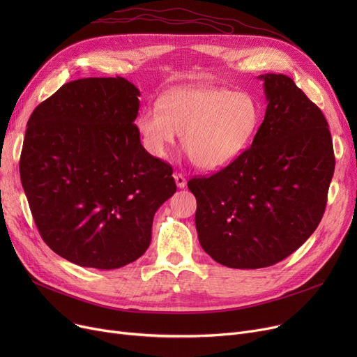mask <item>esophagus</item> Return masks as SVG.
Masks as SVG:
<instances>
[{
  "instance_id": "34e87169",
  "label": "esophagus",
  "mask_w": 357,
  "mask_h": 357,
  "mask_svg": "<svg viewBox=\"0 0 357 357\" xmlns=\"http://www.w3.org/2000/svg\"><path fill=\"white\" fill-rule=\"evenodd\" d=\"M174 178H175V182H176L178 188H185L186 179L183 178V175H181V174H174Z\"/></svg>"
}]
</instances>
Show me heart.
Returning a JSON list of instances; mask_svg holds the SVG:
<instances>
[{
  "label": "heart",
  "mask_w": 357,
  "mask_h": 357,
  "mask_svg": "<svg viewBox=\"0 0 357 357\" xmlns=\"http://www.w3.org/2000/svg\"><path fill=\"white\" fill-rule=\"evenodd\" d=\"M260 108L249 92L218 86H183L159 104L142 108L136 128L153 158L165 159L182 133V144L204 171L234 162L256 133Z\"/></svg>",
  "instance_id": "1"
}]
</instances>
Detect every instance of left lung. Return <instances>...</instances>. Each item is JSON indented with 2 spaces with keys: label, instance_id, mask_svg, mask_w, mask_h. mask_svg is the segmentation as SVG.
I'll return each mask as SVG.
<instances>
[{
  "label": "left lung",
  "instance_id": "left-lung-1",
  "mask_svg": "<svg viewBox=\"0 0 357 357\" xmlns=\"http://www.w3.org/2000/svg\"><path fill=\"white\" fill-rule=\"evenodd\" d=\"M259 79L268 107L252 146L188 182L202 249L234 269L272 266L304 245L323 218L335 165L321 109L287 75Z\"/></svg>",
  "mask_w": 357,
  "mask_h": 357
}]
</instances>
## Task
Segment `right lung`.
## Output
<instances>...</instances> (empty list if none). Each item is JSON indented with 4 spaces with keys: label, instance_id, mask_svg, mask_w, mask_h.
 <instances>
[{
    "label": "right lung",
    "instance_id": "1",
    "mask_svg": "<svg viewBox=\"0 0 357 357\" xmlns=\"http://www.w3.org/2000/svg\"><path fill=\"white\" fill-rule=\"evenodd\" d=\"M139 97L121 77L84 78L29 119L23 190L46 245L75 265L117 269L137 260L155 213L176 192L172 166L140 143Z\"/></svg>",
    "mask_w": 357,
    "mask_h": 357
}]
</instances>
